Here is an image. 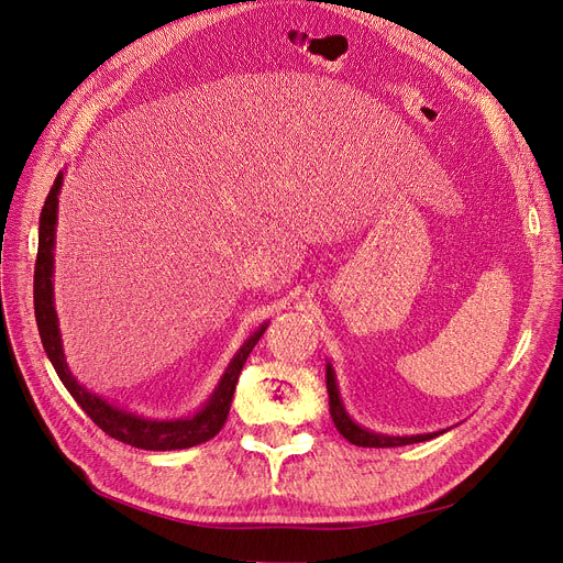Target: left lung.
Listing matches in <instances>:
<instances>
[{"instance_id":"obj_1","label":"left lung","mask_w":563,"mask_h":563,"mask_svg":"<svg viewBox=\"0 0 563 563\" xmlns=\"http://www.w3.org/2000/svg\"><path fill=\"white\" fill-rule=\"evenodd\" d=\"M327 390H329V406H331V418L338 427V431L353 442L358 448H401V445H410V442H422L429 440L438 433H427V435H404V438H395V435H380V433H372L361 429L356 422H351V418L344 412V406L340 401L338 395V386H335V374L331 369V365L327 367Z\"/></svg>"}]
</instances>
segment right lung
Segmentation results:
<instances>
[{"mask_svg": "<svg viewBox=\"0 0 563 563\" xmlns=\"http://www.w3.org/2000/svg\"><path fill=\"white\" fill-rule=\"evenodd\" d=\"M62 180L64 177H62V173H58L47 198H45V205H43L41 225H38V255H36V269H34L36 323H38L41 342L45 346L47 358L52 361L58 378H62L66 390L84 408L88 418H91L104 433H109L111 438L121 440V442H128V445H132V448L155 450V452L187 450V448H196V445H200V442H207L210 438H214L228 420L236 378H240L249 353L253 351V346L257 344V340L262 338L266 327H262L257 333H253L244 342V346L236 351V356L228 365L212 399L207 401V406L200 412H196L194 418L168 420V422L143 420V418L132 416V412L109 406L104 399L81 388L64 361V349H62V340H58V327H56V312L52 306V249H54L56 202H58V189H62Z\"/></svg>", "mask_w": 563, "mask_h": 563, "instance_id": "add662e5", "label": "right lung"}]
</instances>
